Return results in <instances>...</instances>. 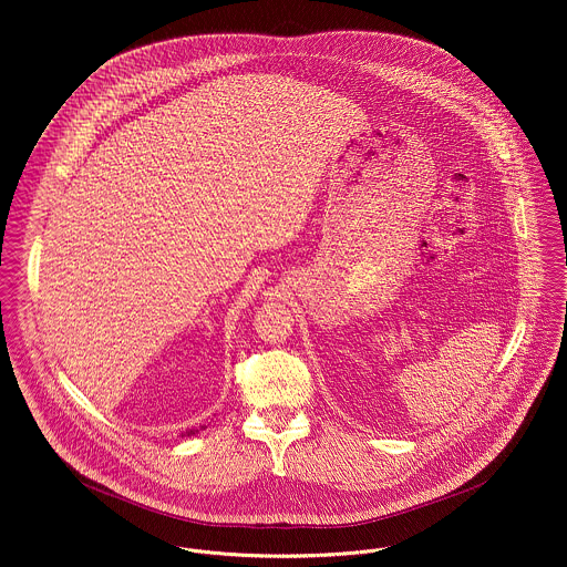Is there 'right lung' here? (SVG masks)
<instances>
[{
	"label": "right lung",
	"instance_id": "right-lung-1",
	"mask_svg": "<svg viewBox=\"0 0 567 567\" xmlns=\"http://www.w3.org/2000/svg\"><path fill=\"white\" fill-rule=\"evenodd\" d=\"M195 432H197V430H190V432H187V435H193Z\"/></svg>",
	"mask_w": 567,
	"mask_h": 567
}]
</instances>
